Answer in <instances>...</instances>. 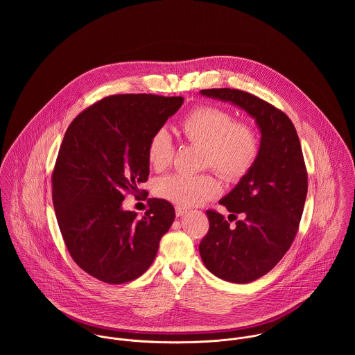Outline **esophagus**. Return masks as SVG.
<instances>
[{
  "mask_svg": "<svg viewBox=\"0 0 355 355\" xmlns=\"http://www.w3.org/2000/svg\"><path fill=\"white\" fill-rule=\"evenodd\" d=\"M186 211H187V207H184V206H176V207H175V213H176L178 217H179V216H183Z\"/></svg>",
  "mask_w": 355,
  "mask_h": 355,
  "instance_id": "34e87169",
  "label": "esophagus"
}]
</instances>
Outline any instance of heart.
Wrapping results in <instances>:
<instances>
[{"label": "heart", "mask_w": 355, "mask_h": 355, "mask_svg": "<svg viewBox=\"0 0 355 355\" xmlns=\"http://www.w3.org/2000/svg\"><path fill=\"white\" fill-rule=\"evenodd\" d=\"M180 128L186 141L202 148L201 166L213 168L227 182H241L258 161L261 141L257 130L250 123L236 121L235 116L223 107L198 105L183 117ZM146 154L154 171L162 172L171 166L175 144L165 127L153 132ZM153 191L161 200L194 206L216 198L221 186L210 172L173 173L157 179Z\"/></svg>", "instance_id": "obj_1"}]
</instances>
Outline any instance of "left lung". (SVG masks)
I'll use <instances>...</instances> for the list:
<instances>
[{
    "instance_id": "8db88e82",
    "label": "left lung",
    "mask_w": 355,
    "mask_h": 355,
    "mask_svg": "<svg viewBox=\"0 0 355 355\" xmlns=\"http://www.w3.org/2000/svg\"><path fill=\"white\" fill-rule=\"evenodd\" d=\"M201 94L238 105L261 130L257 164L218 202L243 218L230 227L223 214L206 210L209 231L200 243L203 263L213 275L231 283H250L273 269L297 236L307 194L300 138L284 112L248 92L206 89Z\"/></svg>"
}]
</instances>
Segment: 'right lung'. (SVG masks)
I'll return each instance as SVG.
<instances>
[{"label": "right lung", "mask_w": 355, "mask_h": 355, "mask_svg": "<svg viewBox=\"0 0 355 355\" xmlns=\"http://www.w3.org/2000/svg\"><path fill=\"white\" fill-rule=\"evenodd\" d=\"M182 103L183 97L109 96L80 112L65 131L51 173L57 223L72 259L103 283L144 275L175 220L165 200L149 198L141 218L121 202L148 182V142Z\"/></svg>", "instance_id": "1"}]
</instances>
